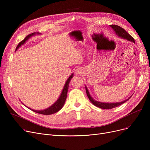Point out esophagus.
Masks as SVG:
<instances>
[{"mask_svg":"<svg viewBox=\"0 0 150 150\" xmlns=\"http://www.w3.org/2000/svg\"><path fill=\"white\" fill-rule=\"evenodd\" d=\"M83 70L81 68H78V69H77L76 70V75H81V74H83Z\"/></svg>","mask_w":150,"mask_h":150,"instance_id":"esophagus-1","label":"esophagus"}]
</instances>
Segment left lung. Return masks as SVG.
<instances>
[{
  "label": "left lung",
  "mask_w": 150,
  "mask_h": 150,
  "mask_svg": "<svg viewBox=\"0 0 150 150\" xmlns=\"http://www.w3.org/2000/svg\"><path fill=\"white\" fill-rule=\"evenodd\" d=\"M110 27H111L114 30L115 34L119 37H120L122 39H126V40H127L128 41H131L132 42L135 43V41H134V38L131 35H129L123 28L120 27V26H118L117 25H110ZM86 93H87V96H88L89 99L91 101V103L93 105H95L96 106L100 108L101 109H112L114 108L119 106L121 105L122 104L124 103L125 102L128 101L131 98V97H130L128 99L125 100L124 101H122V102H116V103H104V102H100V101H96L94 100L90 95L89 92L86 86Z\"/></svg>",
  "instance_id": "left-lung-1"
}]
</instances>
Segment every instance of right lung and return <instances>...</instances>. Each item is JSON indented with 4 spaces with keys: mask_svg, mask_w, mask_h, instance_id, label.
<instances>
[{
    "mask_svg": "<svg viewBox=\"0 0 150 150\" xmlns=\"http://www.w3.org/2000/svg\"><path fill=\"white\" fill-rule=\"evenodd\" d=\"M36 34L40 35V33H33L32 34H30V35H28L24 39H23V41H22L18 45L16 49V50H18L22 45L24 44L29 38H30L31 36L35 35ZM73 76H74V74H72V75H71L68 78V79L67 80V81H66V83L64 84V88H63V89H62V92L61 93L60 96L59 97L58 99L56 101H55L54 103L52 106H50L49 108H47L45 109L41 110V111H40V110H39V111H38V110H34V109H31V108H29L28 107L27 108H29V109H31V111H34V112H35L36 113L41 114H44V115H50V114H54V113L58 112L60 109H62V108L63 107V106H64V105L65 103V101H66V98H67V91H68V89H69V84L70 81L73 78Z\"/></svg>",
    "mask_w": 150,
    "mask_h": 150,
    "instance_id": "obj_1",
    "label": "right lung"
}]
</instances>
